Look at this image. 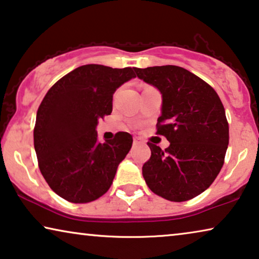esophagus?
<instances>
[{"label": "esophagus", "instance_id": "1", "mask_svg": "<svg viewBox=\"0 0 259 259\" xmlns=\"http://www.w3.org/2000/svg\"><path fill=\"white\" fill-rule=\"evenodd\" d=\"M141 144H144V142L142 141L140 137H135L134 138V145H141Z\"/></svg>", "mask_w": 259, "mask_h": 259}]
</instances>
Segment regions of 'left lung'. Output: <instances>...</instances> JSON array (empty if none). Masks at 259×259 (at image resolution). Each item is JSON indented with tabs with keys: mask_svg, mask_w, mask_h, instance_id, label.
<instances>
[{
	"mask_svg": "<svg viewBox=\"0 0 259 259\" xmlns=\"http://www.w3.org/2000/svg\"><path fill=\"white\" fill-rule=\"evenodd\" d=\"M137 77L162 95L157 134L170 145L148 143L151 157L142 167L152 192L184 202L205 191L223 166L229 124L217 93L198 76L176 65L135 68Z\"/></svg>",
	"mask_w": 259,
	"mask_h": 259,
	"instance_id": "obj_1",
	"label": "left lung"
}]
</instances>
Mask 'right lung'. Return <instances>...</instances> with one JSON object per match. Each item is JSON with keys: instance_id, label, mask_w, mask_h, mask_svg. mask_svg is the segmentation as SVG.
Listing matches in <instances>:
<instances>
[{"instance_id": "obj_1", "label": "right lung", "mask_w": 259, "mask_h": 259, "mask_svg": "<svg viewBox=\"0 0 259 259\" xmlns=\"http://www.w3.org/2000/svg\"><path fill=\"white\" fill-rule=\"evenodd\" d=\"M135 68L85 64L57 81L36 115L34 147L54 192L71 203L93 202L109 190L133 136L117 133L101 143L98 119L112 111V96L136 77Z\"/></svg>"}]
</instances>
